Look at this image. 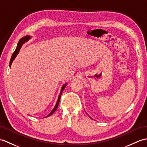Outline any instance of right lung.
<instances>
[{
	"label": "right lung",
	"instance_id": "obj_1",
	"mask_svg": "<svg viewBox=\"0 0 147 147\" xmlns=\"http://www.w3.org/2000/svg\"><path fill=\"white\" fill-rule=\"evenodd\" d=\"M29 38H30V37H29V36H25V37H22V38L19 40V42H18V46H17L16 49V50H15L14 52H13V53L12 54V57H11V61H10V64H9L10 67H11V64H12V63L13 60L15 59V57H16V55H17V54H18L19 51V50H20V47H21V45H22V44L25 41H26V40H29ZM65 86H66V84H64V86L62 87V89H61V93H60L59 96V98H58L57 102V103H56V106H55V107H54V108L53 109V111H51V112L50 113H49L48 115L47 116V117H49V116H50V115H52L53 113H54V111H55L57 110V107H58V105H59V101H60V98H61V93H62V92H63V90L64 89V88H65Z\"/></svg>",
	"mask_w": 147,
	"mask_h": 147
}]
</instances>
